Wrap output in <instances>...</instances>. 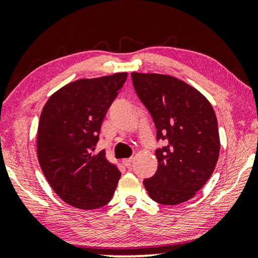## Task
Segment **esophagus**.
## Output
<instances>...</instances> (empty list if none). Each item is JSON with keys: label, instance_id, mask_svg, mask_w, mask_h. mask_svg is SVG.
<instances>
[{"label": "esophagus", "instance_id": "34e87169", "mask_svg": "<svg viewBox=\"0 0 258 258\" xmlns=\"http://www.w3.org/2000/svg\"><path fill=\"white\" fill-rule=\"evenodd\" d=\"M132 163H133V158H124V160H122V164L126 168H129L130 165H132Z\"/></svg>", "mask_w": 258, "mask_h": 258}]
</instances>
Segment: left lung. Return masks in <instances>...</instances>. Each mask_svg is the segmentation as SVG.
<instances>
[{
    "instance_id": "1",
    "label": "left lung",
    "mask_w": 258,
    "mask_h": 258,
    "mask_svg": "<svg viewBox=\"0 0 258 258\" xmlns=\"http://www.w3.org/2000/svg\"><path fill=\"white\" fill-rule=\"evenodd\" d=\"M140 100L153 116L157 139V171L143 181L155 202L176 206L206 184L220 156V134L213 105L196 88L163 74L132 73Z\"/></svg>"
}]
</instances>
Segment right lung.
I'll use <instances>...</instances> for the list:
<instances>
[{"label": "right lung", "mask_w": 258, "mask_h": 258, "mask_svg": "<svg viewBox=\"0 0 258 258\" xmlns=\"http://www.w3.org/2000/svg\"><path fill=\"white\" fill-rule=\"evenodd\" d=\"M126 73L81 79L55 91L42 109L37 128L41 169L59 199L79 209H97L114 195L121 171L105 157L93 155L109 107Z\"/></svg>", "instance_id": "right-lung-1"}]
</instances>
